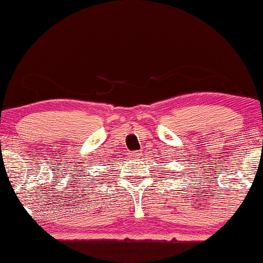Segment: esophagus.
I'll use <instances>...</instances> for the list:
<instances>
[{
    "instance_id": "1",
    "label": "esophagus",
    "mask_w": 263,
    "mask_h": 263,
    "mask_svg": "<svg viewBox=\"0 0 263 263\" xmlns=\"http://www.w3.org/2000/svg\"><path fill=\"white\" fill-rule=\"evenodd\" d=\"M129 156H131L132 159H137V158H140V157H141V152H138V151H135V152L129 153Z\"/></svg>"
}]
</instances>
